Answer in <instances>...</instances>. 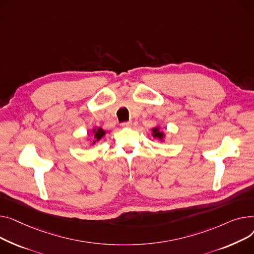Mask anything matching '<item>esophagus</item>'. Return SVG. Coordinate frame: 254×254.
Segmentation results:
<instances>
[{
	"instance_id": "34e87169",
	"label": "esophagus",
	"mask_w": 254,
	"mask_h": 254,
	"mask_svg": "<svg viewBox=\"0 0 254 254\" xmlns=\"http://www.w3.org/2000/svg\"><path fill=\"white\" fill-rule=\"evenodd\" d=\"M131 124H132V123H131L130 121H129V122H123V123L121 124V126H122V127H129V126H131Z\"/></svg>"
}]
</instances>
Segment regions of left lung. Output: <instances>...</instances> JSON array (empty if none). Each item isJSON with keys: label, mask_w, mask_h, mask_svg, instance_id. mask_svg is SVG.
<instances>
[{"label": "left lung", "mask_w": 254, "mask_h": 254, "mask_svg": "<svg viewBox=\"0 0 254 254\" xmlns=\"http://www.w3.org/2000/svg\"><path fill=\"white\" fill-rule=\"evenodd\" d=\"M153 133L152 135L155 137V138H159L160 140H162L164 138V136H165V134H164V132L160 131V128L159 127H155L152 129Z\"/></svg>", "instance_id": "1"}]
</instances>
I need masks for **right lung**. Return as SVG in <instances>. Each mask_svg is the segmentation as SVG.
<instances>
[{
	"label": "right lung",
	"mask_w": 254,
	"mask_h": 254,
	"mask_svg": "<svg viewBox=\"0 0 254 254\" xmlns=\"http://www.w3.org/2000/svg\"><path fill=\"white\" fill-rule=\"evenodd\" d=\"M93 134H94V138H95L93 143H95L96 140L98 141V140H100L104 136V134H106V131H104L102 128L98 127L97 129H95V128L93 129Z\"/></svg>",
	"instance_id": "right-lung-1"
}]
</instances>
